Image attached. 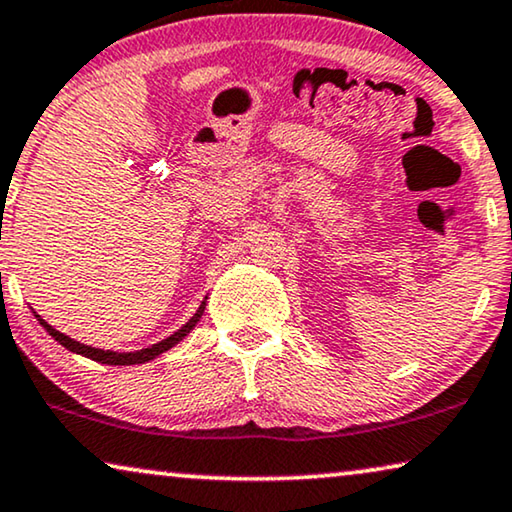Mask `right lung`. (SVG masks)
Returning a JSON list of instances; mask_svg holds the SVG:
<instances>
[{
	"instance_id": "obj_1",
	"label": "right lung",
	"mask_w": 512,
	"mask_h": 512,
	"mask_svg": "<svg viewBox=\"0 0 512 512\" xmlns=\"http://www.w3.org/2000/svg\"><path fill=\"white\" fill-rule=\"evenodd\" d=\"M204 308H206V299L201 301V306L197 308V313H194L192 318L187 320L181 329L174 331V334L164 338V341L155 343V345H150V348L136 350V352H115V350L92 348V345L78 343V341H74V338L64 336L62 331L53 329V327L48 325L46 320L41 318V315H37V320H39V325H41L43 329H46L50 336L55 338L57 343L64 345V348L71 350V352H76V355H83V357H88V359H95V362H99V364H109V366H129V364H143V362H150V359L160 357L162 352H167L169 348H174V345H176L178 341H183V338H185L187 334H190V331L194 329V325H197V322L201 320V315H204Z\"/></svg>"
}]
</instances>
